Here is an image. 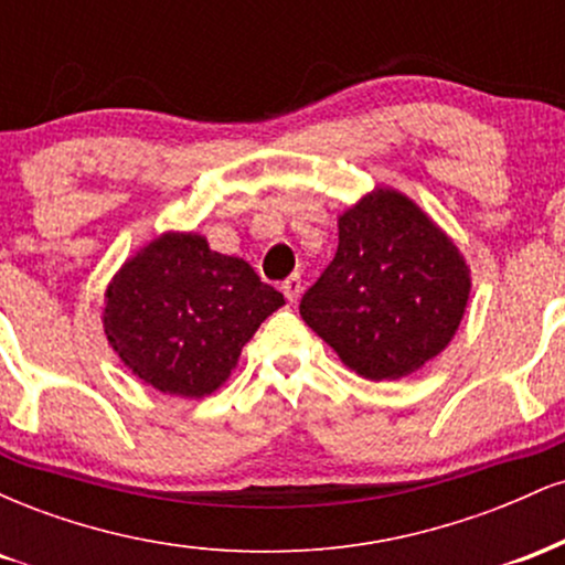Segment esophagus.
I'll return each mask as SVG.
<instances>
[{
	"instance_id": "1",
	"label": "esophagus",
	"mask_w": 565,
	"mask_h": 565,
	"mask_svg": "<svg viewBox=\"0 0 565 565\" xmlns=\"http://www.w3.org/2000/svg\"><path fill=\"white\" fill-rule=\"evenodd\" d=\"M281 291H284V297H287L289 302H297V297L302 295V278L300 276H289L287 281L281 284Z\"/></svg>"
}]
</instances>
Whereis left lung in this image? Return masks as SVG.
<instances>
[{
    "label": "left lung",
    "instance_id": "left-lung-1",
    "mask_svg": "<svg viewBox=\"0 0 565 565\" xmlns=\"http://www.w3.org/2000/svg\"><path fill=\"white\" fill-rule=\"evenodd\" d=\"M470 274L459 249L401 193L377 188L340 217L334 260L300 316L366 380L417 372L462 321Z\"/></svg>",
    "mask_w": 565,
    "mask_h": 565
}]
</instances>
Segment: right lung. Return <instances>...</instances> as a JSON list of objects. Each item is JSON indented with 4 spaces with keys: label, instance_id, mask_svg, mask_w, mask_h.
Returning <instances> with one entry per match:
<instances>
[{
    "label": "right lung",
    "instance_id": "1",
    "mask_svg": "<svg viewBox=\"0 0 565 565\" xmlns=\"http://www.w3.org/2000/svg\"><path fill=\"white\" fill-rule=\"evenodd\" d=\"M284 305L249 263L212 252L196 233H164L125 263L106 295L121 361L161 393L217 391L257 327Z\"/></svg>",
    "mask_w": 565,
    "mask_h": 565
}]
</instances>
